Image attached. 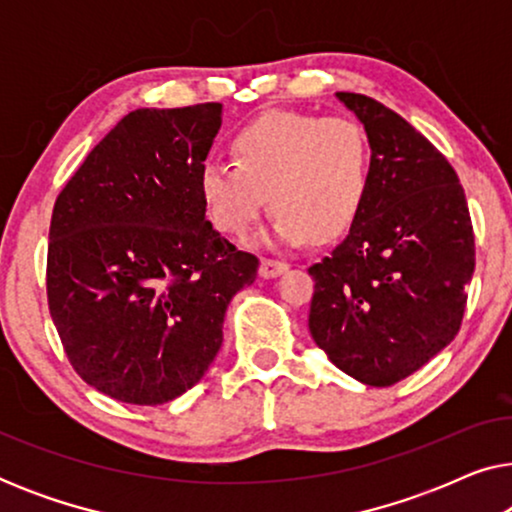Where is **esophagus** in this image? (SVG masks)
Wrapping results in <instances>:
<instances>
[{"label":"esophagus","instance_id":"1","mask_svg":"<svg viewBox=\"0 0 512 512\" xmlns=\"http://www.w3.org/2000/svg\"><path fill=\"white\" fill-rule=\"evenodd\" d=\"M289 270V265L282 263V261H272V258H263L261 261V268H258V272H261L263 279H272V277H279L282 272Z\"/></svg>","mask_w":512,"mask_h":512}]
</instances>
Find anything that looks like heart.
I'll return each instance as SVG.
<instances>
[{"label":"heart","instance_id":"1","mask_svg":"<svg viewBox=\"0 0 512 512\" xmlns=\"http://www.w3.org/2000/svg\"><path fill=\"white\" fill-rule=\"evenodd\" d=\"M233 156L235 163L212 158L200 167V198L226 235L247 233L270 200L275 219L261 235L268 247L342 235L373 179L368 135L352 118L270 111L235 132Z\"/></svg>","mask_w":512,"mask_h":512}]
</instances>
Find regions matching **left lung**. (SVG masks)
Instances as JSON below:
<instances>
[{
    "label": "left lung",
    "instance_id": "obj_1",
    "mask_svg": "<svg viewBox=\"0 0 512 512\" xmlns=\"http://www.w3.org/2000/svg\"><path fill=\"white\" fill-rule=\"evenodd\" d=\"M335 97L366 130L373 179L345 240L307 270L310 333L342 373L391 387L459 333L473 226L457 172L422 132L373 97Z\"/></svg>",
    "mask_w": 512,
    "mask_h": 512
}]
</instances>
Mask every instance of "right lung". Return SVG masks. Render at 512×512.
<instances>
[{"label":"right lung","instance_id":"right-lung-1","mask_svg":"<svg viewBox=\"0 0 512 512\" xmlns=\"http://www.w3.org/2000/svg\"><path fill=\"white\" fill-rule=\"evenodd\" d=\"M223 104L137 109L62 188L48 233L53 324L81 380L132 405L198 384L258 258L207 221L198 177Z\"/></svg>","mask_w":512,"mask_h":512}]
</instances>
